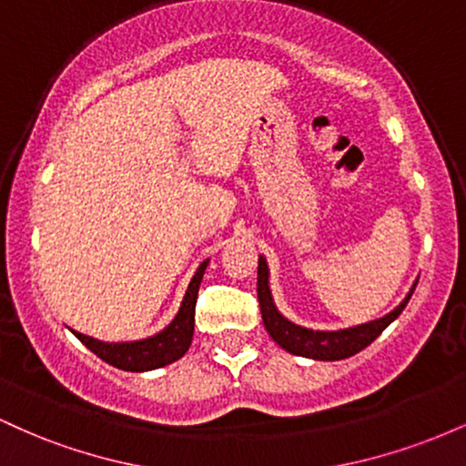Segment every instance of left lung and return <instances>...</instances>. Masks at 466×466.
<instances>
[{
	"instance_id": "8db88e82",
	"label": "left lung",
	"mask_w": 466,
	"mask_h": 466,
	"mask_svg": "<svg viewBox=\"0 0 466 466\" xmlns=\"http://www.w3.org/2000/svg\"><path fill=\"white\" fill-rule=\"evenodd\" d=\"M416 282L411 285L405 300L400 302L394 311H390L388 315H383V318L379 319H372V322L350 326V329L341 330H313L289 322L285 315L278 311L274 298H271L269 267H267V260L263 256L258 258V285H256L258 289H256V291H258L263 324L267 333L271 335V339H274L278 346H282L287 352L298 357H309V360L319 361H337L357 355V352L366 349V346H370L372 341L399 318L400 311L405 309V304L410 302L411 293H414Z\"/></svg>"
}]
</instances>
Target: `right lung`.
<instances>
[{
    "mask_svg": "<svg viewBox=\"0 0 466 466\" xmlns=\"http://www.w3.org/2000/svg\"><path fill=\"white\" fill-rule=\"evenodd\" d=\"M208 260H203L199 269L192 276L188 291H186L184 300L173 322L166 326L164 330L155 333L153 337L137 341H100L94 337L78 333V330L69 329L74 335L94 352L96 357L109 363V366L120 368V370L129 372H147L155 368H164L168 363L177 361L179 357L186 355V350L192 344V333H195V304L197 293H199L201 278L206 274Z\"/></svg>",
    "mask_w": 466,
    "mask_h": 466,
    "instance_id": "right-lung-1",
    "label": "right lung"
}]
</instances>
